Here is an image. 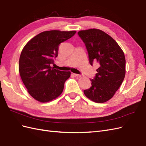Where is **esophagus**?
Masks as SVG:
<instances>
[{
  "instance_id": "esophagus-1",
  "label": "esophagus",
  "mask_w": 146,
  "mask_h": 146,
  "mask_svg": "<svg viewBox=\"0 0 146 146\" xmlns=\"http://www.w3.org/2000/svg\"><path fill=\"white\" fill-rule=\"evenodd\" d=\"M74 75L76 77H81V74H74Z\"/></svg>"
}]
</instances>
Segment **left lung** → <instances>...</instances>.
<instances>
[{
  "label": "left lung",
  "mask_w": 146,
  "mask_h": 146,
  "mask_svg": "<svg viewBox=\"0 0 146 146\" xmlns=\"http://www.w3.org/2000/svg\"><path fill=\"white\" fill-rule=\"evenodd\" d=\"M78 34L86 47L90 64L97 62L100 66L91 80V87L84 94L95 102H106L114 96L125 78L124 53L111 36L100 29L82 30Z\"/></svg>",
  "instance_id": "1"
}]
</instances>
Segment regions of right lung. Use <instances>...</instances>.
I'll list each match as a JSON object with an SVG mask.
<instances>
[{"mask_svg":"<svg viewBox=\"0 0 146 146\" xmlns=\"http://www.w3.org/2000/svg\"><path fill=\"white\" fill-rule=\"evenodd\" d=\"M76 31H44L25 45L19 60V72L28 92L40 102H48L62 94L70 72L54 69L60 43L71 38Z\"/></svg>","mask_w":146,"mask_h":146,"instance_id":"1","label":"right lung"}]
</instances>
